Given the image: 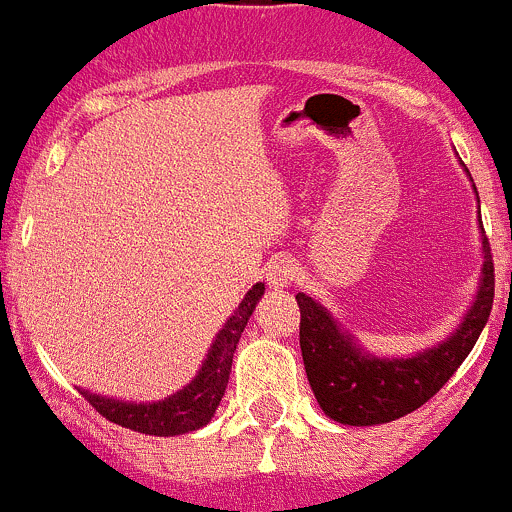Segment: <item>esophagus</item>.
<instances>
[{
	"label": "esophagus",
	"mask_w": 512,
	"mask_h": 512,
	"mask_svg": "<svg viewBox=\"0 0 512 512\" xmlns=\"http://www.w3.org/2000/svg\"><path fill=\"white\" fill-rule=\"evenodd\" d=\"M294 280V265L289 257H275L267 267V285L272 289H285Z\"/></svg>",
	"instance_id": "1"
}]
</instances>
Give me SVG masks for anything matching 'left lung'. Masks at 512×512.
<instances>
[{
	"instance_id": "1",
	"label": "left lung",
	"mask_w": 512,
	"mask_h": 512,
	"mask_svg": "<svg viewBox=\"0 0 512 512\" xmlns=\"http://www.w3.org/2000/svg\"><path fill=\"white\" fill-rule=\"evenodd\" d=\"M493 294V255L483 237L480 285L456 332L414 356L389 359L366 354L322 304L299 292V347L317 404L329 418L349 426L389 423L421 409L476 347L493 309Z\"/></svg>"
}]
</instances>
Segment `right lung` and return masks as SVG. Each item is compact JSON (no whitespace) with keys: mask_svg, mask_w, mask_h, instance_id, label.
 I'll return each instance as SVG.
<instances>
[{"mask_svg":"<svg viewBox=\"0 0 512 512\" xmlns=\"http://www.w3.org/2000/svg\"><path fill=\"white\" fill-rule=\"evenodd\" d=\"M262 294H265V282L252 285L240 307L215 337L198 376L168 399L153 401V404H131V401L106 399V396L91 394L86 389L79 391L103 418L123 428H131V431L148 433V436H183V433L198 431L205 423H210L215 409L223 401L232 369V354H235L240 334L245 332L247 319L252 317Z\"/></svg>","mask_w":512,"mask_h":512,"instance_id":"1","label":"right lung"}]
</instances>
